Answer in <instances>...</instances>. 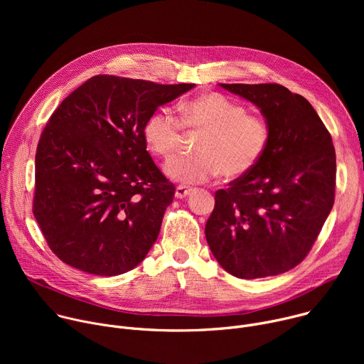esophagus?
I'll use <instances>...</instances> for the list:
<instances>
[{
	"mask_svg": "<svg viewBox=\"0 0 364 364\" xmlns=\"http://www.w3.org/2000/svg\"><path fill=\"white\" fill-rule=\"evenodd\" d=\"M190 191H191L190 187L178 186V187L176 188V197H177V198H184V197H187V196L190 194Z\"/></svg>",
	"mask_w": 364,
	"mask_h": 364,
	"instance_id": "34e87169",
	"label": "esophagus"
}]
</instances>
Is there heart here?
Masks as SVG:
<instances>
[{"label":"heart","mask_w":364,"mask_h":364,"mask_svg":"<svg viewBox=\"0 0 364 364\" xmlns=\"http://www.w3.org/2000/svg\"><path fill=\"white\" fill-rule=\"evenodd\" d=\"M240 103L220 95H203L183 108V122L173 109L154 111L144 125V139L159 157L173 155L183 138V127L201 138L193 157L168 160L164 173L181 184H204L218 178H239L250 173L265 155L271 128L265 118L246 114Z\"/></svg>","instance_id":"b5f03b06"}]
</instances>
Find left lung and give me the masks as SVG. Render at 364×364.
Masks as SVG:
<instances>
[{
  "label": "left lung",
  "mask_w": 364,
  "mask_h": 364,
  "mask_svg": "<svg viewBox=\"0 0 364 364\" xmlns=\"http://www.w3.org/2000/svg\"><path fill=\"white\" fill-rule=\"evenodd\" d=\"M261 109L271 128L259 164L215 194L205 239L230 275L256 279L296 267L334 204L336 151L311 103L278 83H219Z\"/></svg>",
  "instance_id": "left-lung-1"
}]
</instances>
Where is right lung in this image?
<instances>
[{
  "label": "right lung",
  "instance_id": "right-lung-1",
  "mask_svg": "<svg viewBox=\"0 0 364 364\" xmlns=\"http://www.w3.org/2000/svg\"><path fill=\"white\" fill-rule=\"evenodd\" d=\"M194 86L97 75L50 117L36 152L33 213L60 261L100 277L144 261L176 193L146 151L144 125Z\"/></svg>",
  "mask_w": 364,
  "mask_h": 364
}]
</instances>
